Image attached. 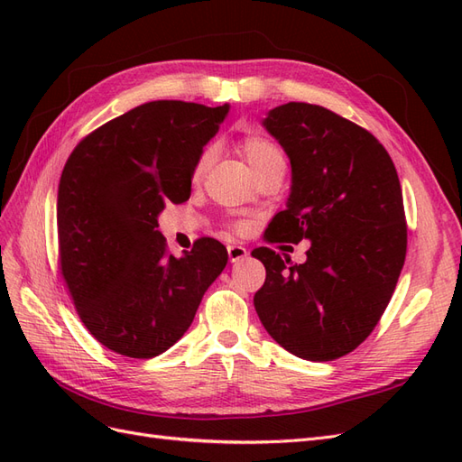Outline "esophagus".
Listing matches in <instances>:
<instances>
[{"label": "esophagus", "instance_id": "34e87169", "mask_svg": "<svg viewBox=\"0 0 462 462\" xmlns=\"http://www.w3.org/2000/svg\"><path fill=\"white\" fill-rule=\"evenodd\" d=\"M227 254H229V262L236 263V262H243L248 256V250L241 245H229L227 246Z\"/></svg>", "mask_w": 462, "mask_h": 462}]
</instances>
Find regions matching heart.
I'll use <instances>...</instances> for the list:
<instances>
[{
	"label": "heart",
	"instance_id": "b5f03b06",
	"mask_svg": "<svg viewBox=\"0 0 462 462\" xmlns=\"http://www.w3.org/2000/svg\"><path fill=\"white\" fill-rule=\"evenodd\" d=\"M241 152L253 171L260 170V167L268 165L272 162L285 160L282 150H279L272 141H268V138H263V136H256V134L243 138ZM209 163H212V150H206L197 163V175L206 173Z\"/></svg>",
	"mask_w": 462,
	"mask_h": 462
}]
</instances>
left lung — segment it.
I'll list each match as a JSON object with an SVG mask.
<instances>
[{
	"mask_svg": "<svg viewBox=\"0 0 462 462\" xmlns=\"http://www.w3.org/2000/svg\"><path fill=\"white\" fill-rule=\"evenodd\" d=\"M262 127L291 162L287 208L273 217L268 241H309L310 248L304 263L253 250L265 268L254 309L295 356H345L380 321L407 254L395 165L374 134L321 106H277Z\"/></svg>",
	"mask_w": 462,
	"mask_h": 462,
	"instance_id": "8db88e82",
	"label": "left lung"
}]
</instances>
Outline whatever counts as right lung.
Instances as JSON below:
<instances>
[{"mask_svg": "<svg viewBox=\"0 0 462 462\" xmlns=\"http://www.w3.org/2000/svg\"><path fill=\"white\" fill-rule=\"evenodd\" d=\"M229 104L158 100L102 125L69 156L58 189L60 263L82 324L109 351L153 358L190 328L227 263L216 239L175 258L156 229L190 197Z\"/></svg>", "mask_w": 462, "mask_h": 462, "instance_id": "add662e5", "label": "right lung"}]
</instances>
